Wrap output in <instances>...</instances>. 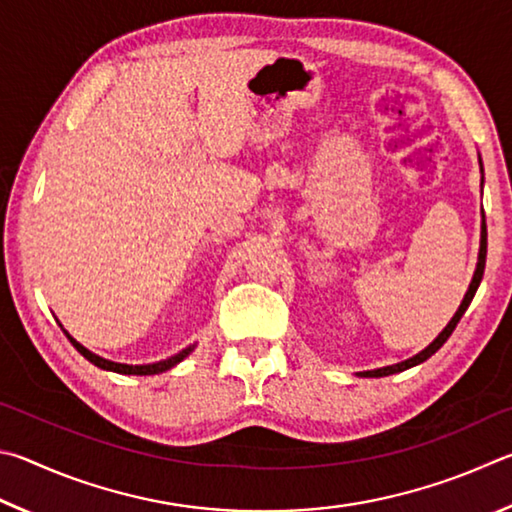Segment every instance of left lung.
Segmentation results:
<instances>
[{
  "label": "left lung",
  "mask_w": 512,
  "mask_h": 512,
  "mask_svg": "<svg viewBox=\"0 0 512 512\" xmlns=\"http://www.w3.org/2000/svg\"><path fill=\"white\" fill-rule=\"evenodd\" d=\"M486 251H488V231H486V218H483V227H481V249H479L477 272H474V279H472V283H470V290H468V294H465V297H463V303L459 306V310H456V315L452 317L450 324L445 326L443 333L438 335V337L434 339V342L425 348L423 353H418L416 357H411V360H405V362L393 364V366H384V369L364 371V373H360V375H364V378H382V375H393V373L407 371V369H411V366H416V364H420V362H425L427 357H432V355L438 351V348H441V346L447 342V337H450V335L454 333L456 324H459L461 317L465 315V310H468V306L472 303L474 294H477V288H479V283H481V279H483V270H486Z\"/></svg>",
  "instance_id": "8db88e82"
}]
</instances>
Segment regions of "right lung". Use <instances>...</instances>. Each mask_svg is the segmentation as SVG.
<instances>
[{
  "label": "right lung",
  "instance_id": "1",
  "mask_svg": "<svg viewBox=\"0 0 512 512\" xmlns=\"http://www.w3.org/2000/svg\"><path fill=\"white\" fill-rule=\"evenodd\" d=\"M69 337V342L74 344L76 351L85 357V360L92 362L94 366H98V369H105V371H114V373H123V375H155V373H164L168 369H173L175 364H179L184 360V357L193 351V348H186V351L177 353L173 357H168V360L164 362H157V364H143V366H132V364H116V362H110V360H103V357L94 355L92 351H87L85 346H80L74 337H71L69 333H65Z\"/></svg>",
  "mask_w": 512,
  "mask_h": 512
}]
</instances>
